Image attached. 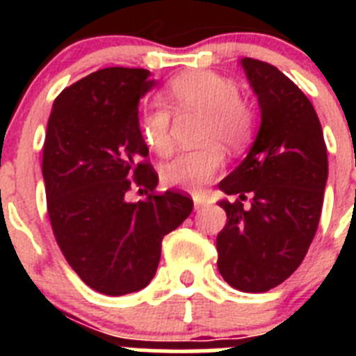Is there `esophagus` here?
Masks as SVG:
<instances>
[{
  "label": "esophagus",
  "mask_w": 356,
  "mask_h": 356,
  "mask_svg": "<svg viewBox=\"0 0 356 356\" xmlns=\"http://www.w3.org/2000/svg\"><path fill=\"white\" fill-rule=\"evenodd\" d=\"M193 200H194V210L203 209V205H205V197H203V196H193Z\"/></svg>",
  "instance_id": "34e87169"
}]
</instances>
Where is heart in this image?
I'll list each match as a JSON object with an SVG mask.
<instances>
[{
  "label": "heart",
  "mask_w": 356,
  "mask_h": 356,
  "mask_svg": "<svg viewBox=\"0 0 356 356\" xmlns=\"http://www.w3.org/2000/svg\"><path fill=\"white\" fill-rule=\"evenodd\" d=\"M163 102L175 114L200 112L203 115L197 137L203 144L176 155L160 171L168 187L197 193L222 168V149L238 153L251 143L257 114L251 103L238 96L235 81L212 71L184 72L169 80ZM167 107L149 103L139 115L140 135L156 155H168L172 147L171 112Z\"/></svg>",
  "instance_id": "1"
}]
</instances>
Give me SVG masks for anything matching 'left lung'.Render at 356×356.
I'll return each mask as SVG.
<instances>
[{"label":"left lung","instance_id":"1","mask_svg":"<svg viewBox=\"0 0 356 356\" xmlns=\"http://www.w3.org/2000/svg\"><path fill=\"white\" fill-rule=\"evenodd\" d=\"M259 97L260 130L250 153L219 184L228 222L216 241L217 269L234 289L266 292L303 262L319 225L328 153L319 118L301 89L275 65L242 58ZM252 196V207L241 201Z\"/></svg>","mask_w":356,"mask_h":356}]
</instances>
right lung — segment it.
<instances>
[{"instance_id":"right-lung-1","label":"right lung","mask_w":356,"mask_h":356,"mask_svg":"<svg viewBox=\"0 0 356 356\" xmlns=\"http://www.w3.org/2000/svg\"><path fill=\"white\" fill-rule=\"evenodd\" d=\"M146 69L106 67L65 87L53 103L42 176L56 244L85 284L106 296L137 292L160 262L162 238L193 212L147 163L140 97L155 85ZM137 186L147 194L128 202Z\"/></svg>"}]
</instances>
